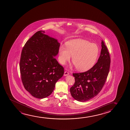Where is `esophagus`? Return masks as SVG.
Masks as SVG:
<instances>
[{"instance_id":"esophagus-1","label":"esophagus","mask_w":130,"mask_h":130,"mask_svg":"<svg viewBox=\"0 0 130 130\" xmlns=\"http://www.w3.org/2000/svg\"><path fill=\"white\" fill-rule=\"evenodd\" d=\"M68 75H69V73H68V72L67 71H65L64 73V76H67Z\"/></svg>"}]
</instances>
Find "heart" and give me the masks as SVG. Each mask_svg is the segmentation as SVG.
Here are the masks:
<instances>
[{
	"label": "heart",
	"mask_w": 130,
	"mask_h": 130,
	"mask_svg": "<svg viewBox=\"0 0 130 130\" xmlns=\"http://www.w3.org/2000/svg\"><path fill=\"white\" fill-rule=\"evenodd\" d=\"M99 52V48L96 44L84 39H73L66 43V47H60L59 59L61 63L65 65L70 60L71 56L77 69L85 71L94 65Z\"/></svg>",
	"instance_id": "b5f03b06"
}]
</instances>
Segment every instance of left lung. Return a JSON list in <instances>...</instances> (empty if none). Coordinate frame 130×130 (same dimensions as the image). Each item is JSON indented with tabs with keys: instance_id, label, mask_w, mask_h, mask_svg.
<instances>
[{
	"instance_id": "8db88e82",
	"label": "left lung",
	"mask_w": 130,
	"mask_h": 130,
	"mask_svg": "<svg viewBox=\"0 0 130 130\" xmlns=\"http://www.w3.org/2000/svg\"><path fill=\"white\" fill-rule=\"evenodd\" d=\"M101 46L98 62L92 68L85 72L73 74L75 83L70 88V92L72 97L78 101H87L94 98L105 84L109 72L110 59L103 40Z\"/></svg>"
}]
</instances>
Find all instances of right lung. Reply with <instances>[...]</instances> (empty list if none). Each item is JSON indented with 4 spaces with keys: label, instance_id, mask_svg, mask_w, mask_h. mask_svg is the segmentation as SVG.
I'll return each mask as SVG.
<instances>
[{
    "label": "right lung",
    "instance_id": "1",
    "mask_svg": "<svg viewBox=\"0 0 130 130\" xmlns=\"http://www.w3.org/2000/svg\"><path fill=\"white\" fill-rule=\"evenodd\" d=\"M44 33L38 31L27 41L20 60L24 87L38 99L49 96L64 74V68L55 58L59 53L60 43Z\"/></svg>",
    "mask_w": 130,
    "mask_h": 130
}]
</instances>
